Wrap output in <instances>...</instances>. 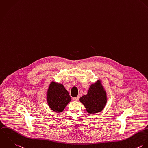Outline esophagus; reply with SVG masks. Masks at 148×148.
Masks as SVG:
<instances>
[{"label":"esophagus","mask_w":148,"mask_h":148,"mask_svg":"<svg viewBox=\"0 0 148 148\" xmlns=\"http://www.w3.org/2000/svg\"><path fill=\"white\" fill-rule=\"evenodd\" d=\"M79 98H80V97L79 96H77V97H76V98H75L74 99L76 100V101H78L79 100Z\"/></svg>","instance_id":"34e87169"}]
</instances>
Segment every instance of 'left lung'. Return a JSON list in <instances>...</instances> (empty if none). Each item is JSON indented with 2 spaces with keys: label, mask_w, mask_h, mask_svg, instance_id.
<instances>
[{
  "label": "left lung",
  "mask_w": 148,
  "mask_h": 148,
  "mask_svg": "<svg viewBox=\"0 0 148 148\" xmlns=\"http://www.w3.org/2000/svg\"><path fill=\"white\" fill-rule=\"evenodd\" d=\"M80 101L90 114L102 111L107 103V95L101 82L99 80L91 84L87 95L82 96Z\"/></svg>",
  "instance_id": "1"
}]
</instances>
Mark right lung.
<instances>
[{"instance_id": "1", "label": "right lung", "mask_w": 148, "mask_h": 148, "mask_svg": "<svg viewBox=\"0 0 148 148\" xmlns=\"http://www.w3.org/2000/svg\"><path fill=\"white\" fill-rule=\"evenodd\" d=\"M71 98L62 84L51 82L47 91V102L51 110L62 112L71 101Z\"/></svg>"}]
</instances>
